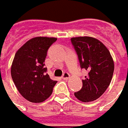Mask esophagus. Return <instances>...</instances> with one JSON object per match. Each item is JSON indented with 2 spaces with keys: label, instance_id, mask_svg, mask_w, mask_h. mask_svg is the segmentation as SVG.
Segmentation results:
<instances>
[{
  "label": "esophagus",
  "instance_id": "obj_1",
  "mask_svg": "<svg viewBox=\"0 0 128 128\" xmlns=\"http://www.w3.org/2000/svg\"><path fill=\"white\" fill-rule=\"evenodd\" d=\"M62 78L63 80H68V79L70 78V74L68 73V72H65V73L63 74L62 77Z\"/></svg>",
  "mask_w": 128,
  "mask_h": 128
}]
</instances>
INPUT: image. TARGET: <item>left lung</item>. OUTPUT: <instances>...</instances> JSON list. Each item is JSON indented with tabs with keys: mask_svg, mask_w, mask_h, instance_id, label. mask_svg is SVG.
<instances>
[{
	"mask_svg": "<svg viewBox=\"0 0 128 128\" xmlns=\"http://www.w3.org/2000/svg\"><path fill=\"white\" fill-rule=\"evenodd\" d=\"M81 68L88 73L82 80L80 90L75 92L79 100L88 102L99 98L110 83L114 61L107 47L95 38L82 36L71 38Z\"/></svg>",
	"mask_w": 128,
	"mask_h": 128,
	"instance_id": "8db88e82",
	"label": "left lung"
}]
</instances>
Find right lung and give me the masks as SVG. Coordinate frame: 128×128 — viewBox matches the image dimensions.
<instances>
[{"instance_id":"1","label":"right lung","mask_w":128,"mask_h":128,"mask_svg":"<svg viewBox=\"0 0 128 128\" xmlns=\"http://www.w3.org/2000/svg\"><path fill=\"white\" fill-rule=\"evenodd\" d=\"M56 38L36 37L16 52L11 66V77L18 90L27 100L42 102L51 96L57 81L46 73L45 59Z\"/></svg>"}]
</instances>
